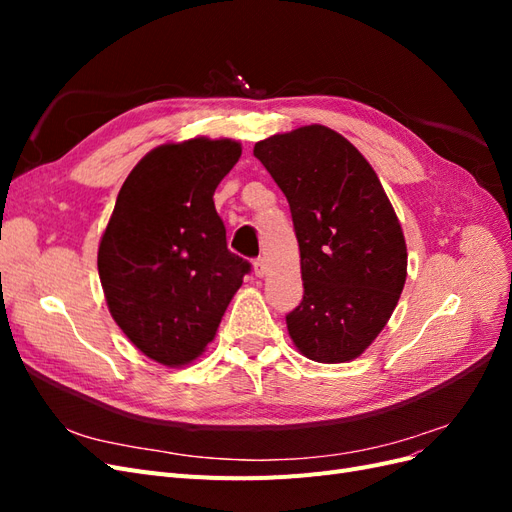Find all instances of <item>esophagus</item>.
<instances>
[{"label": "esophagus", "instance_id": "esophagus-1", "mask_svg": "<svg viewBox=\"0 0 512 512\" xmlns=\"http://www.w3.org/2000/svg\"><path fill=\"white\" fill-rule=\"evenodd\" d=\"M267 260L265 258H256L254 260V273H256V277H265L267 275Z\"/></svg>", "mask_w": 512, "mask_h": 512}]
</instances>
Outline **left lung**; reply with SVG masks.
Masks as SVG:
<instances>
[{"mask_svg": "<svg viewBox=\"0 0 512 512\" xmlns=\"http://www.w3.org/2000/svg\"><path fill=\"white\" fill-rule=\"evenodd\" d=\"M288 198L303 301L286 316L294 346L346 363L389 322L406 284V239L374 168L342 134L305 126L254 145Z\"/></svg>", "mask_w": 512, "mask_h": 512, "instance_id": "left-lung-1", "label": "left lung"}]
</instances>
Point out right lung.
<instances>
[{
    "mask_svg": "<svg viewBox=\"0 0 512 512\" xmlns=\"http://www.w3.org/2000/svg\"><path fill=\"white\" fill-rule=\"evenodd\" d=\"M241 158L230 138L160 145L123 181L98 250L111 316L149 359L188 365L252 265L232 254L213 192Z\"/></svg>",
    "mask_w": 512,
    "mask_h": 512,
    "instance_id": "obj_1",
    "label": "right lung"
}]
</instances>
